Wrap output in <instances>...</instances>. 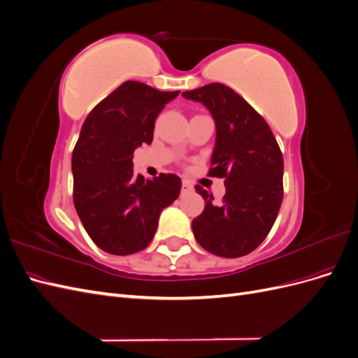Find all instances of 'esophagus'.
Masks as SVG:
<instances>
[{
  "label": "esophagus",
  "instance_id": "34e87169",
  "mask_svg": "<svg viewBox=\"0 0 358 358\" xmlns=\"http://www.w3.org/2000/svg\"><path fill=\"white\" fill-rule=\"evenodd\" d=\"M192 191V185L188 180H183L182 182V194H188Z\"/></svg>",
  "mask_w": 358,
  "mask_h": 358
}]
</instances>
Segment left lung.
<instances>
[{"mask_svg":"<svg viewBox=\"0 0 358 358\" xmlns=\"http://www.w3.org/2000/svg\"><path fill=\"white\" fill-rule=\"evenodd\" d=\"M208 107L216 142L208 175L224 178L225 196L215 203L196 185L204 210L192 220L197 242L215 255L243 257L262 243L276 221L284 197V158L272 129L243 96L222 83L182 92Z\"/></svg>","mask_w":358,"mask_h":358,"instance_id":"8db88e82","label":"left lung"}]
</instances>
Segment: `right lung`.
Wrapping results in <instances>:
<instances>
[{"label":"right lung","mask_w":358,"mask_h":358,"mask_svg":"<svg viewBox=\"0 0 358 358\" xmlns=\"http://www.w3.org/2000/svg\"><path fill=\"white\" fill-rule=\"evenodd\" d=\"M178 95L127 80L85 119L71 155L73 201L86 233L106 252L145 249L161 210L179 197V176L145 179L133 170L134 150L152 143L155 119Z\"/></svg>","instance_id":"right-lung-1"}]
</instances>
